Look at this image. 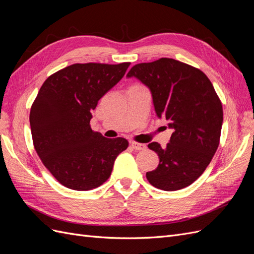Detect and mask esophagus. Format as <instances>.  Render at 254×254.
I'll list each match as a JSON object with an SVG mask.
<instances>
[{"label": "esophagus", "mask_w": 254, "mask_h": 254, "mask_svg": "<svg viewBox=\"0 0 254 254\" xmlns=\"http://www.w3.org/2000/svg\"><path fill=\"white\" fill-rule=\"evenodd\" d=\"M130 144H131V147L133 149H135V150H144V149H146V147H147V146H146V144L137 143V142H134V141H132Z\"/></svg>", "instance_id": "esophagus-1"}]
</instances>
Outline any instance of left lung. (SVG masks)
Instances as JSON below:
<instances>
[{
  "mask_svg": "<svg viewBox=\"0 0 254 254\" xmlns=\"http://www.w3.org/2000/svg\"><path fill=\"white\" fill-rule=\"evenodd\" d=\"M147 86L159 118L174 129L170 143L148 144L160 162L146 178L155 188L177 190L190 186L216 152L221 132L222 105L212 82L197 67L172 58L133 65L127 77Z\"/></svg>",
  "mask_w": 254,
  "mask_h": 254,
  "instance_id": "1",
  "label": "left lung"
}]
</instances>
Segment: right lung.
Segmentation results:
<instances>
[{
    "label": "right lung",
    "mask_w": 254,
    "mask_h": 254,
    "mask_svg": "<svg viewBox=\"0 0 254 254\" xmlns=\"http://www.w3.org/2000/svg\"><path fill=\"white\" fill-rule=\"evenodd\" d=\"M130 63L74 64L52 74L30 108L34 147L43 165L67 189L89 190L111 175L128 147L124 137L108 139L90 126L91 111L125 75Z\"/></svg>",
    "instance_id": "1"
}]
</instances>
